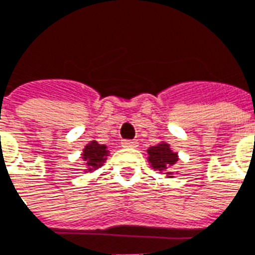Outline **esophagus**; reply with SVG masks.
Instances as JSON below:
<instances>
[{
	"mask_svg": "<svg viewBox=\"0 0 255 255\" xmlns=\"http://www.w3.org/2000/svg\"><path fill=\"white\" fill-rule=\"evenodd\" d=\"M122 146H124V147H137L138 142L131 141V139H124V141H122Z\"/></svg>",
	"mask_w": 255,
	"mask_h": 255,
	"instance_id": "obj_1",
	"label": "esophagus"
}]
</instances>
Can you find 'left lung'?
Returning a JSON list of instances; mask_svg holds the SVG:
<instances>
[{"label": "left lung", "instance_id": "8db88e82", "mask_svg": "<svg viewBox=\"0 0 255 255\" xmlns=\"http://www.w3.org/2000/svg\"><path fill=\"white\" fill-rule=\"evenodd\" d=\"M147 161L154 170L165 171L167 178H173V171H170V167L177 163L178 154L171 150L169 143L162 141L158 145L150 146L147 149Z\"/></svg>", "mask_w": 255, "mask_h": 255}]
</instances>
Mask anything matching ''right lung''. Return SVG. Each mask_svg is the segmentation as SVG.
Masks as SVG:
<instances>
[{
    "label": "right lung",
    "mask_w": 255,
    "mask_h": 255,
    "mask_svg": "<svg viewBox=\"0 0 255 255\" xmlns=\"http://www.w3.org/2000/svg\"><path fill=\"white\" fill-rule=\"evenodd\" d=\"M82 161L85 163V171H94L105 163L109 150L106 145H101L97 141H90L82 151Z\"/></svg>",
    "instance_id": "right-lung-1"
}]
</instances>
